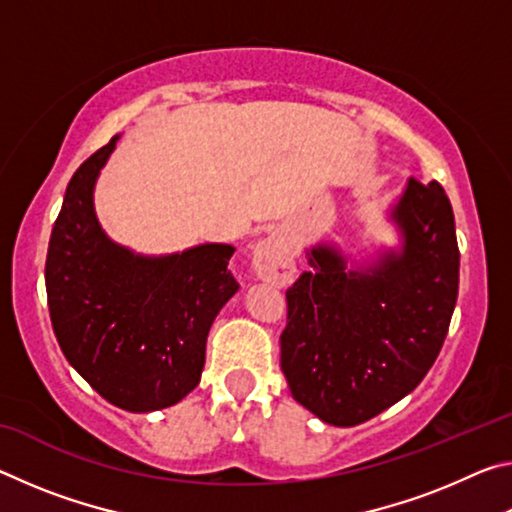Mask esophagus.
Wrapping results in <instances>:
<instances>
[{
  "instance_id": "esophagus-1",
  "label": "esophagus",
  "mask_w": 512,
  "mask_h": 512,
  "mask_svg": "<svg viewBox=\"0 0 512 512\" xmlns=\"http://www.w3.org/2000/svg\"><path fill=\"white\" fill-rule=\"evenodd\" d=\"M253 271L259 280L275 284V287H284L293 280L296 266H293L289 241L282 232H271L253 246Z\"/></svg>"
}]
</instances>
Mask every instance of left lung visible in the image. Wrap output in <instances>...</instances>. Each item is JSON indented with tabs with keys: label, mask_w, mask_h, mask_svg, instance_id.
<instances>
[{
	"label": "left lung",
	"mask_w": 512,
	"mask_h": 512,
	"mask_svg": "<svg viewBox=\"0 0 512 512\" xmlns=\"http://www.w3.org/2000/svg\"><path fill=\"white\" fill-rule=\"evenodd\" d=\"M391 219L400 250L348 268L339 248L318 244L287 291L282 372L296 402L336 427L409 395L443 348L456 307L461 255L445 189L411 178Z\"/></svg>",
	"instance_id": "obj_1"
}]
</instances>
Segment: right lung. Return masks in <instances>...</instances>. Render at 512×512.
I'll use <instances>...</instances> for the list:
<instances>
[{
  "instance_id": "obj_1",
  "label": "right lung",
  "mask_w": 512,
  "mask_h": 512,
  "mask_svg": "<svg viewBox=\"0 0 512 512\" xmlns=\"http://www.w3.org/2000/svg\"><path fill=\"white\" fill-rule=\"evenodd\" d=\"M119 135L69 180L47 250L49 316L65 359L103 400L149 413L201 381L205 343L239 282L235 248L203 244L164 257L112 241L94 212V185Z\"/></svg>"
}]
</instances>
